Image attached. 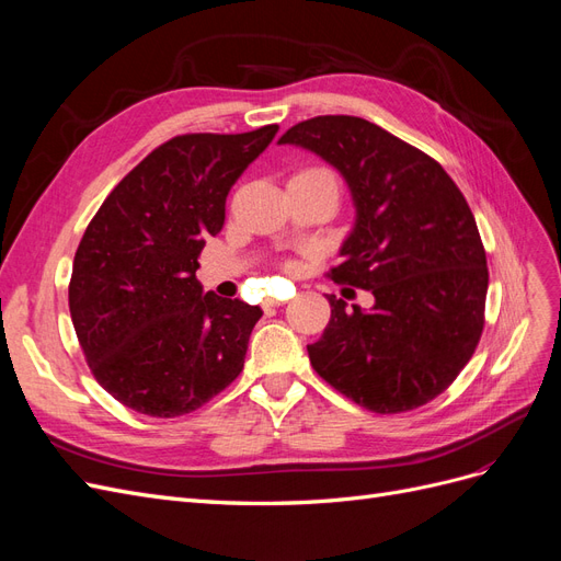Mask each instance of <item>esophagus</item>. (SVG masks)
<instances>
[{
    "label": "esophagus",
    "mask_w": 561,
    "mask_h": 561,
    "mask_svg": "<svg viewBox=\"0 0 561 561\" xmlns=\"http://www.w3.org/2000/svg\"><path fill=\"white\" fill-rule=\"evenodd\" d=\"M285 301H280V299H266L264 301V309H276V307H283Z\"/></svg>",
    "instance_id": "1"
}]
</instances>
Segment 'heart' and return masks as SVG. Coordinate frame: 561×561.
I'll return each mask as SVG.
<instances>
[{
  "label": "heart",
  "mask_w": 561,
  "mask_h": 561,
  "mask_svg": "<svg viewBox=\"0 0 561 561\" xmlns=\"http://www.w3.org/2000/svg\"><path fill=\"white\" fill-rule=\"evenodd\" d=\"M295 178H297V180H332V182H334L332 173L328 171V168H322V165H307V168H301V171H299Z\"/></svg>",
  "instance_id": "obj_1"
}]
</instances>
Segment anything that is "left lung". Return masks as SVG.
Returning a JSON list of instances; mask_svg holds the SVG:
<instances>
[{"instance_id":"8db88e82","label":"left lung","mask_w":561,"mask_h":561,"mask_svg":"<svg viewBox=\"0 0 561 561\" xmlns=\"http://www.w3.org/2000/svg\"><path fill=\"white\" fill-rule=\"evenodd\" d=\"M280 145H299L348 182L355 227L330 268L334 283L375 295L346 307L307 346L313 369L377 414H400L451 386L484 330L486 252L456 182L426 151L360 116H313Z\"/></svg>"}]
</instances>
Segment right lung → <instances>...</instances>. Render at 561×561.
<instances>
[{"instance_id":"add662e5","label":"right lung","mask_w":561,"mask_h":561,"mask_svg":"<svg viewBox=\"0 0 561 561\" xmlns=\"http://www.w3.org/2000/svg\"><path fill=\"white\" fill-rule=\"evenodd\" d=\"M175 135L118 182L75 254L70 313L95 381L147 416L175 419L241 375L260 307L203 295L201 250L225 227L231 186L274 140Z\"/></svg>"}]
</instances>
